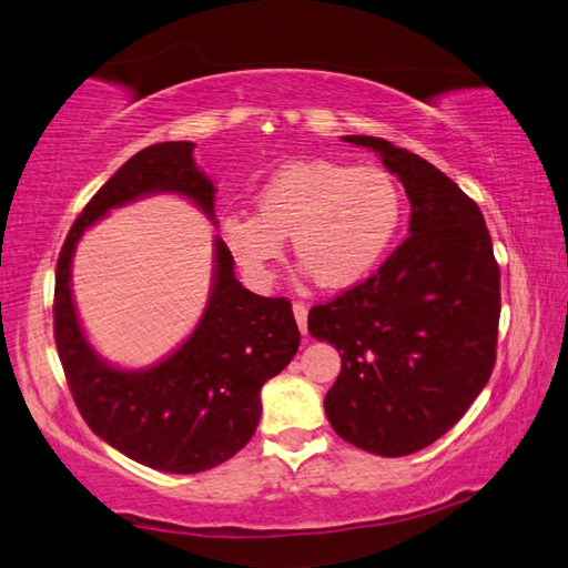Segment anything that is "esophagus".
<instances>
[{
  "label": "esophagus",
  "mask_w": 568,
  "mask_h": 568,
  "mask_svg": "<svg viewBox=\"0 0 568 568\" xmlns=\"http://www.w3.org/2000/svg\"><path fill=\"white\" fill-rule=\"evenodd\" d=\"M293 313H295V321H298V328L301 333L308 331V305L305 303H293Z\"/></svg>",
  "instance_id": "34e87169"
}]
</instances>
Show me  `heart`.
Returning a JSON list of instances; mask_svg holds the SVG:
<instances>
[{
  "instance_id": "heart-1",
  "label": "heart",
  "mask_w": 568,
  "mask_h": 568,
  "mask_svg": "<svg viewBox=\"0 0 568 568\" xmlns=\"http://www.w3.org/2000/svg\"><path fill=\"white\" fill-rule=\"evenodd\" d=\"M399 220L402 192L389 171L298 161L257 189L255 214L222 220V240L252 283H267L291 237L298 263L323 287L338 291L372 273Z\"/></svg>"
}]
</instances>
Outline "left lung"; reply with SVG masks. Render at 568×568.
<instances>
[{
	"label": "left lung",
	"mask_w": 568,
	"mask_h": 568,
	"mask_svg": "<svg viewBox=\"0 0 568 568\" xmlns=\"http://www.w3.org/2000/svg\"><path fill=\"white\" fill-rule=\"evenodd\" d=\"M409 196V237L366 281L313 305L308 331L341 354L326 394L331 427L384 457L427 447L488 384L500 321V267L480 206L417 154L376 136Z\"/></svg>",
	"instance_id": "obj_1"
}]
</instances>
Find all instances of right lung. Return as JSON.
Returning <instances> with one entry per match:
<instances>
[{"label":"right lung","instance_id":"1","mask_svg":"<svg viewBox=\"0 0 568 568\" xmlns=\"http://www.w3.org/2000/svg\"><path fill=\"white\" fill-rule=\"evenodd\" d=\"M192 141L139 151L98 189L70 227L58 257L52 328L70 394L88 427L141 465L202 473L230 460L255 435L260 389L291 364L301 344L287 298H263L235 277L217 240L212 298L186 344L146 372H121L93 354L70 295V260L80 235L108 210L151 192H176L214 212V186L194 166Z\"/></svg>","mask_w":568,"mask_h":568}]
</instances>
